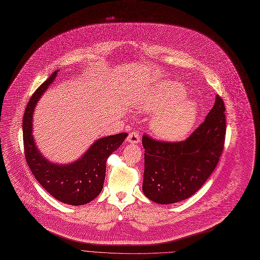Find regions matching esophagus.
<instances>
[{
  "mask_svg": "<svg viewBox=\"0 0 260 260\" xmlns=\"http://www.w3.org/2000/svg\"><path fill=\"white\" fill-rule=\"evenodd\" d=\"M126 141H127L128 143H131V144H138V143H140L141 138H140L139 133H138V132H132V133L128 135Z\"/></svg>",
  "mask_w": 260,
  "mask_h": 260,
  "instance_id": "obj_1",
  "label": "esophagus"
}]
</instances>
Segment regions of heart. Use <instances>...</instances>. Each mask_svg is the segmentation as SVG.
<instances>
[{"mask_svg":"<svg viewBox=\"0 0 260 260\" xmlns=\"http://www.w3.org/2000/svg\"><path fill=\"white\" fill-rule=\"evenodd\" d=\"M185 97L186 91L182 85L166 80L157 83L138 105L142 112L155 111L149 127L157 138L178 141L192 131L198 117V110L196 104L184 99Z\"/></svg>","mask_w":260,"mask_h":260,"instance_id":"b5f03b06","label":"heart"}]
</instances>
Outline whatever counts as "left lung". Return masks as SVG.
Masks as SVG:
<instances>
[{"mask_svg": "<svg viewBox=\"0 0 260 260\" xmlns=\"http://www.w3.org/2000/svg\"><path fill=\"white\" fill-rule=\"evenodd\" d=\"M225 107L219 96L203 123L178 143L155 141L144 135L143 192L158 204H172L193 196L215 169L225 138Z\"/></svg>", "mask_w": 260, "mask_h": 260, "instance_id": "obj_1", "label": "left lung"}]
</instances>
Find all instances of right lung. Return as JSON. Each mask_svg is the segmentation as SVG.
<instances>
[{
	"instance_id": "obj_1",
	"label": "right lung",
	"mask_w": 260,
	"mask_h": 260,
	"mask_svg": "<svg viewBox=\"0 0 260 260\" xmlns=\"http://www.w3.org/2000/svg\"><path fill=\"white\" fill-rule=\"evenodd\" d=\"M56 70L38 88L26 106L22 129L26 162L37 181L55 199L68 205H83L94 200L102 191L106 161L127 137L126 133L98 139L85 153L69 164L51 162L40 152L32 136L35 108L57 76Z\"/></svg>"
}]
</instances>
